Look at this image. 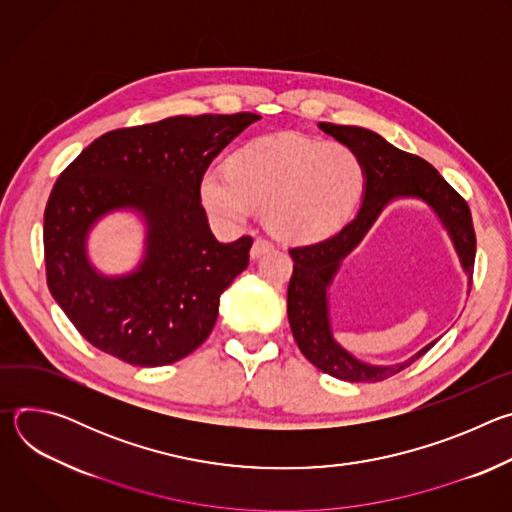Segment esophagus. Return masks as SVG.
<instances>
[{
    "mask_svg": "<svg viewBox=\"0 0 512 512\" xmlns=\"http://www.w3.org/2000/svg\"><path fill=\"white\" fill-rule=\"evenodd\" d=\"M271 249H273V245L267 239H255V243L251 247V259H259L263 253H267Z\"/></svg>",
    "mask_w": 512,
    "mask_h": 512,
    "instance_id": "esophagus-1",
    "label": "esophagus"
}]
</instances>
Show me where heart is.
<instances>
[{
    "instance_id": "heart-1",
    "label": "heart",
    "mask_w": 512,
    "mask_h": 512,
    "mask_svg": "<svg viewBox=\"0 0 512 512\" xmlns=\"http://www.w3.org/2000/svg\"><path fill=\"white\" fill-rule=\"evenodd\" d=\"M362 184V164L346 145L283 133L247 145L229 166L208 168L200 200L227 225H241L255 208H267L269 227L279 237L312 243L346 221Z\"/></svg>"
}]
</instances>
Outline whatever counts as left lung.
Returning a JSON list of instances; mask_svg holds the SVG:
<instances>
[{
  "instance_id": "left-lung-1",
  "label": "left lung",
  "mask_w": 512,
  "mask_h": 512,
  "mask_svg": "<svg viewBox=\"0 0 512 512\" xmlns=\"http://www.w3.org/2000/svg\"><path fill=\"white\" fill-rule=\"evenodd\" d=\"M318 127L358 156L364 170L362 200L352 221L334 237L289 249L294 273L287 287V318L302 354L322 373L348 383H377L407 369L437 340L395 364H371L348 352L334 338L330 316V287L344 259L367 237L389 204L419 200L433 210L446 229L466 273L470 294L476 257L472 214L466 200L429 162L395 148L377 131L334 123H318Z\"/></svg>"
}]
</instances>
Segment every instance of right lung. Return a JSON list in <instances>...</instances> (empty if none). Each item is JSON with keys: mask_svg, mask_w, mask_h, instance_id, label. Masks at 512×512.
Instances as JSON below:
<instances>
[{"mask_svg": "<svg viewBox=\"0 0 512 512\" xmlns=\"http://www.w3.org/2000/svg\"><path fill=\"white\" fill-rule=\"evenodd\" d=\"M261 117H168L95 139L56 180L44 210L48 289L99 350L164 367L212 332L221 294L247 269L251 237L216 241L200 204L210 162ZM129 211L144 227L138 265L103 274L88 237L103 217Z\"/></svg>", "mask_w": 512, "mask_h": 512, "instance_id": "add662e5", "label": "right lung"}]
</instances>
